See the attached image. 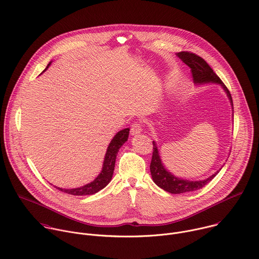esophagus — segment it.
I'll return each instance as SVG.
<instances>
[{
    "mask_svg": "<svg viewBox=\"0 0 259 259\" xmlns=\"http://www.w3.org/2000/svg\"><path fill=\"white\" fill-rule=\"evenodd\" d=\"M131 135H138V134H140L141 132H142V128H141V125L139 124V123H134V124H132V126H131Z\"/></svg>",
    "mask_w": 259,
    "mask_h": 259,
    "instance_id": "esophagus-1",
    "label": "esophagus"
}]
</instances>
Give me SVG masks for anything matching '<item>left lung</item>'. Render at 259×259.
<instances>
[{"label":"left lung","instance_id":"left-lung-1","mask_svg":"<svg viewBox=\"0 0 259 259\" xmlns=\"http://www.w3.org/2000/svg\"><path fill=\"white\" fill-rule=\"evenodd\" d=\"M176 56L182 62H184L188 66L191 67V70L193 72L194 83L196 86L216 84L224 89V91L226 92L231 102L232 109H233V118H234V105H233V99H232L231 93L226 87V85L223 83V81L219 79V77L209 66V64L200 56L190 52H179V53H176ZM153 144H154V152H153V158H152L151 167H150L152 178L159 188L163 189L164 191L170 194H183L188 192L198 191L204 188L207 183H209L224 167L221 166V168H219L214 174L201 180H190L186 178L177 177L173 173H171L169 170H167L164 163L162 162L159 149L157 146V142L153 141Z\"/></svg>","mask_w":259,"mask_h":259}]
</instances>
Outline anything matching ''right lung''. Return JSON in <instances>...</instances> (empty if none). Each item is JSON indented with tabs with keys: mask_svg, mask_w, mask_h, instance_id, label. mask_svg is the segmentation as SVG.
Returning a JSON list of instances; mask_svg holds the SVG:
<instances>
[{
	"mask_svg": "<svg viewBox=\"0 0 259 259\" xmlns=\"http://www.w3.org/2000/svg\"><path fill=\"white\" fill-rule=\"evenodd\" d=\"M51 62L52 61L49 62L46 69L50 66ZM129 131H130L129 128H125L121 131H119L118 133H116V135L113 137V139L110 140L107 149H106L105 155H104L101 171L95 177V179L93 181L85 184V186H83V187L75 188V189H62V188H59L56 186H54V188H56L57 190L65 193V194H69L72 196L93 195V194H96L97 192L101 191L102 189H104L113 178L117 155L119 153V150L121 149V146L128 140Z\"/></svg>",
	"mask_w": 259,
	"mask_h": 259,
	"instance_id": "add662e5",
	"label": "right lung"
}]
</instances>
